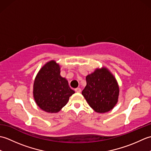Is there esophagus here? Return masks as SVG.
I'll return each mask as SVG.
<instances>
[{
  "label": "esophagus",
  "instance_id": "obj_1",
  "mask_svg": "<svg viewBox=\"0 0 151 151\" xmlns=\"http://www.w3.org/2000/svg\"><path fill=\"white\" fill-rule=\"evenodd\" d=\"M75 91L76 93H81V89L79 88H76V89H75Z\"/></svg>",
  "mask_w": 151,
  "mask_h": 151
}]
</instances>
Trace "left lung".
I'll list each match as a JSON object with an SVG mask.
<instances>
[{"mask_svg": "<svg viewBox=\"0 0 151 151\" xmlns=\"http://www.w3.org/2000/svg\"><path fill=\"white\" fill-rule=\"evenodd\" d=\"M82 94L89 106L97 113L110 111L118 101L119 88L116 79L106 67L95 69L86 76Z\"/></svg>", "mask_w": 151, "mask_h": 151, "instance_id": "left-lung-1", "label": "left lung"}]
</instances>
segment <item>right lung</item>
<instances>
[{
  "label": "right lung",
  "mask_w": 151,
  "mask_h": 151,
  "mask_svg": "<svg viewBox=\"0 0 151 151\" xmlns=\"http://www.w3.org/2000/svg\"><path fill=\"white\" fill-rule=\"evenodd\" d=\"M73 93L67 80L60 76V67L54 60L45 64L35 78L34 100L41 110L49 113L60 111Z\"/></svg>",
  "instance_id": "obj_1"
}]
</instances>
